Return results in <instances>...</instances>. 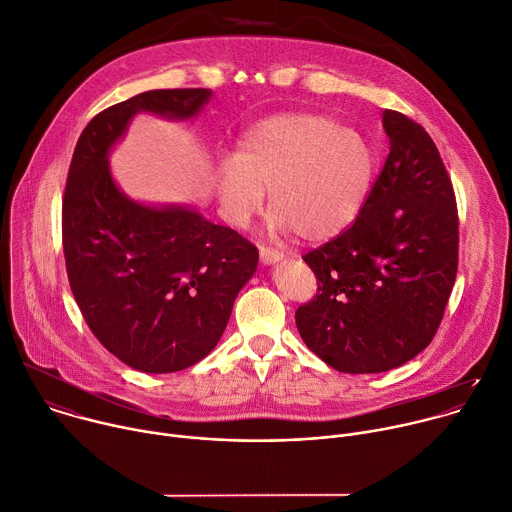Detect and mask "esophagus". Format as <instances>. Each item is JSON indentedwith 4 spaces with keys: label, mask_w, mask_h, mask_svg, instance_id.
I'll list each match as a JSON object with an SVG mask.
<instances>
[{
    "label": "esophagus",
    "mask_w": 512,
    "mask_h": 512,
    "mask_svg": "<svg viewBox=\"0 0 512 512\" xmlns=\"http://www.w3.org/2000/svg\"><path fill=\"white\" fill-rule=\"evenodd\" d=\"M259 257H261V263L263 265H275L283 259V253L277 251V249H269V247H261L259 249Z\"/></svg>",
    "instance_id": "esophagus-1"
}]
</instances>
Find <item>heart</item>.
Returning <instances> with one entry per match:
<instances>
[{
	"instance_id": "heart-1",
	"label": "heart",
	"mask_w": 512,
	"mask_h": 512,
	"mask_svg": "<svg viewBox=\"0 0 512 512\" xmlns=\"http://www.w3.org/2000/svg\"><path fill=\"white\" fill-rule=\"evenodd\" d=\"M376 164L372 142L354 128L323 114H275L247 128L235 154L217 160V201L231 225L247 227L269 191L271 233L295 231L317 243L360 215Z\"/></svg>"
}]
</instances>
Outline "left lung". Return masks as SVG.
<instances>
[{"mask_svg":"<svg viewBox=\"0 0 512 512\" xmlns=\"http://www.w3.org/2000/svg\"><path fill=\"white\" fill-rule=\"evenodd\" d=\"M390 154L356 223L303 261L317 295L295 311L305 346L344 374L416 358L442 321L458 267L450 177L428 132L384 110Z\"/></svg>","mask_w":512,"mask_h":512,"instance_id":"obj_1","label":"left lung"}]
</instances>
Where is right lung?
Masks as SVG:
<instances>
[{
  "label": "right lung",
  "mask_w": 512,
  "mask_h": 512,
  "mask_svg": "<svg viewBox=\"0 0 512 512\" xmlns=\"http://www.w3.org/2000/svg\"><path fill=\"white\" fill-rule=\"evenodd\" d=\"M211 96L148 90L102 110L68 170L62 237L72 293L100 344L146 374L187 370L217 346L259 251L193 207L130 199L108 156L136 114L193 120Z\"/></svg>",
  "instance_id": "1"
}]
</instances>
